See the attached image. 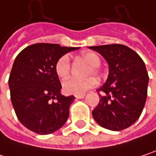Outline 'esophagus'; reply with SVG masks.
Masks as SVG:
<instances>
[{"label":"esophagus","mask_w":156,"mask_h":156,"mask_svg":"<svg viewBox=\"0 0 156 156\" xmlns=\"http://www.w3.org/2000/svg\"><path fill=\"white\" fill-rule=\"evenodd\" d=\"M75 97H76V98L80 99V98H83L85 97V94H82V95H76Z\"/></svg>","instance_id":"34e87169"}]
</instances>
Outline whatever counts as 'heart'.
Masks as SVG:
<instances>
[{
    "label": "heart",
    "instance_id": "1",
    "mask_svg": "<svg viewBox=\"0 0 156 156\" xmlns=\"http://www.w3.org/2000/svg\"><path fill=\"white\" fill-rule=\"evenodd\" d=\"M82 58L91 66L89 74L98 75V67L101 64V58L98 54L95 52H84ZM55 72L59 78H66L70 72V58L69 55L61 56L55 64ZM97 85V80L94 78L86 79H78L70 78L63 82V91L69 95H82L88 89L94 87Z\"/></svg>",
    "mask_w": 156,
    "mask_h": 156
}]
</instances>
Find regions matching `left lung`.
<instances>
[{"instance_id":"left-lung-1","label":"left lung","mask_w":156,"mask_h":156,"mask_svg":"<svg viewBox=\"0 0 156 156\" xmlns=\"http://www.w3.org/2000/svg\"><path fill=\"white\" fill-rule=\"evenodd\" d=\"M108 61L109 74L106 83L97 91L99 103L92 111L96 122L112 131L131 126L144 109L149 77L140 56L121 44L88 47Z\"/></svg>"}]
</instances>
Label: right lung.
<instances>
[{
	"label": "right lung",
	"mask_w": 156,
	"mask_h": 156,
	"mask_svg": "<svg viewBox=\"0 0 156 156\" xmlns=\"http://www.w3.org/2000/svg\"><path fill=\"white\" fill-rule=\"evenodd\" d=\"M78 48L36 43L16 57L9 78L11 100L18 119L30 131L48 135L68 120L75 97L61 95L55 64L61 56Z\"/></svg>",
	"instance_id": "obj_1"
}]
</instances>
